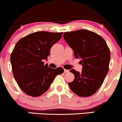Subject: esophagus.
Masks as SVG:
<instances>
[{
  "instance_id": "34e87169",
  "label": "esophagus",
  "mask_w": 122,
  "mask_h": 122,
  "mask_svg": "<svg viewBox=\"0 0 122 122\" xmlns=\"http://www.w3.org/2000/svg\"><path fill=\"white\" fill-rule=\"evenodd\" d=\"M64 72H65V73H68V72H69V70H66V69H64Z\"/></svg>"
}]
</instances>
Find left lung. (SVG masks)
I'll list each match as a JSON object with an SVG mask.
<instances>
[{"instance_id": "left-lung-1", "label": "left lung", "mask_w": 122, "mask_h": 122, "mask_svg": "<svg viewBox=\"0 0 122 122\" xmlns=\"http://www.w3.org/2000/svg\"><path fill=\"white\" fill-rule=\"evenodd\" d=\"M63 36L83 66L81 72L70 70L74 80L68 83L69 87L78 96H91L99 89L109 71L110 50L102 36L90 30L64 32Z\"/></svg>"}]
</instances>
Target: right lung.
<instances>
[{"instance_id": "right-lung-1", "label": "right lung", "mask_w": 122, "mask_h": 122, "mask_svg": "<svg viewBox=\"0 0 122 122\" xmlns=\"http://www.w3.org/2000/svg\"><path fill=\"white\" fill-rule=\"evenodd\" d=\"M62 36V32H36L20 39L10 55L12 72L20 89L28 95L38 97L46 92L64 69L44 65L50 49Z\"/></svg>"}]
</instances>
